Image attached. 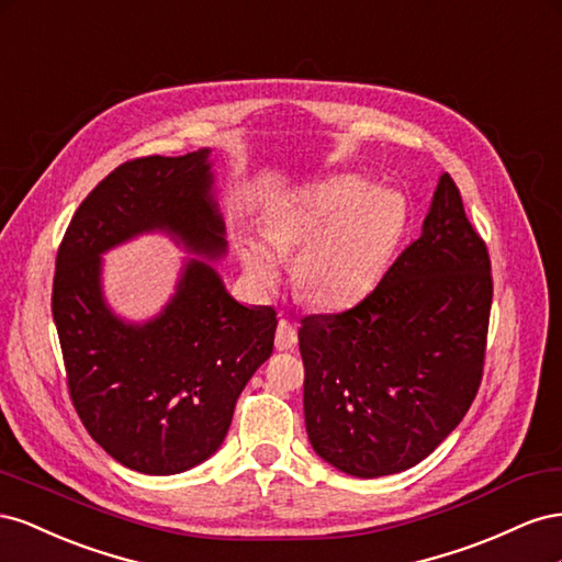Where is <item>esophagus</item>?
<instances>
[{
    "label": "esophagus",
    "mask_w": 562,
    "mask_h": 562,
    "mask_svg": "<svg viewBox=\"0 0 562 562\" xmlns=\"http://www.w3.org/2000/svg\"><path fill=\"white\" fill-rule=\"evenodd\" d=\"M299 341L296 327L290 323V319H280L278 331H276V348L278 350H292Z\"/></svg>",
    "instance_id": "esophagus-1"
}]
</instances>
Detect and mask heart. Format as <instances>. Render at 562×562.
<instances>
[{"mask_svg":"<svg viewBox=\"0 0 562 562\" xmlns=\"http://www.w3.org/2000/svg\"><path fill=\"white\" fill-rule=\"evenodd\" d=\"M407 223L400 192L358 173H329L272 202L266 239L247 235L239 259L247 280L266 294L280 280V256L299 250L292 268L299 296L319 311H350L386 278Z\"/></svg>","mask_w":562,"mask_h":562,"instance_id":"heart-1","label":"heart"}]
</instances>
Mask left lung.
Listing matches in <instances>:
<instances>
[{
    "label": "left lung",
    "mask_w": 562,
    "mask_h": 562,
    "mask_svg": "<svg viewBox=\"0 0 562 562\" xmlns=\"http://www.w3.org/2000/svg\"><path fill=\"white\" fill-rule=\"evenodd\" d=\"M492 308L487 247L442 173L422 235L360 306L301 319L315 454L356 477L424 461L467 416Z\"/></svg>",
    "instance_id": "left-lung-1"
}]
</instances>
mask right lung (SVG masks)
Returning a JSON list of instances; mask_svg holds the SVG:
<instances>
[{"label":"right lung","mask_w":562,"mask_h":562,"mask_svg":"<svg viewBox=\"0 0 562 562\" xmlns=\"http://www.w3.org/2000/svg\"><path fill=\"white\" fill-rule=\"evenodd\" d=\"M214 181L210 148L126 162L79 204L56 256L52 311L72 405L89 436L138 473L210 459L276 341V311L233 299L214 266L228 254ZM150 232L189 256L164 311L136 324L104 299L102 254Z\"/></svg>","instance_id":"1"}]
</instances>
